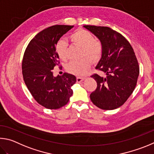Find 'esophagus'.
I'll list each match as a JSON object with an SVG mask.
<instances>
[{
  "label": "esophagus",
  "mask_w": 154,
  "mask_h": 154,
  "mask_svg": "<svg viewBox=\"0 0 154 154\" xmlns=\"http://www.w3.org/2000/svg\"><path fill=\"white\" fill-rule=\"evenodd\" d=\"M85 79V78H82V77H77V78H76V82H77L78 83H80V82H82L83 80H84Z\"/></svg>",
  "instance_id": "34e87169"
}]
</instances>
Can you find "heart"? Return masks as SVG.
<instances>
[{"mask_svg": "<svg viewBox=\"0 0 154 154\" xmlns=\"http://www.w3.org/2000/svg\"><path fill=\"white\" fill-rule=\"evenodd\" d=\"M69 39L73 44L82 48L80 57H88L95 62L100 58L102 53L101 43L97 41L95 36L89 31L85 29H78L69 36ZM55 51L61 60L67 59V44L64 40H59L56 43ZM91 61L87 59L80 61H73L66 65V69L70 74L81 76L87 74L91 67Z\"/></svg>", "mask_w": 154, "mask_h": 154, "instance_id": "b5f03b06", "label": "heart"}]
</instances>
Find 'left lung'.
Wrapping results in <instances>:
<instances>
[{
	"label": "left lung",
	"mask_w": 154,
	"mask_h": 154,
	"mask_svg": "<svg viewBox=\"0 0 154 154\" xmlns=\"http://www.w3.org/2000/svg\"><path fill=\"white\" fill-rule=\"evenodd\" d=\"M84 27L100 40L101 58L95 68L106 75H91L97 87L90 95L91 100L100 109H116L125 103L136 87L139 67L134 50L122 34L108 27Z\"/></svg>",
	"instance_id": "obj_1"
}]
</instances>
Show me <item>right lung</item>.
<instances>
[{"label": "right lung", "instance_id": "obj_1", "mask_svg": "<svg viewBox=\"0 0 154 154\" xmlns=\"http://www.w3.org/2000/svg\"><path fill=\"white\" fill-rule=\"evenodd\" d=\"M74 26L55 25L37 34L27 47L22 60V74L32 97L47 109L64 106L72 95L75 75L64 73L53 76V70L59 63L55 51L57 42Z\"/></svg>", "mask_w": 154, "mask_h": 154}]
</instances>
